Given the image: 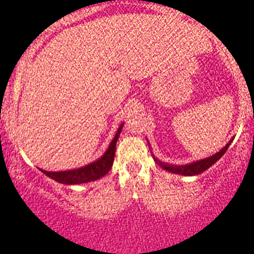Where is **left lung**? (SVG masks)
Here are the masks:
<instances>
[{
  "label": "left lung",
  "instance_id": "1",
  "mask_svg": "<svg viewBox=\"0 0 254 254\" xmlns=\"http://www.w3.org/2000/svg\"><path fill=\"white\" fill-rule=\"evenodd\" d=\"M231 142H232V140H230V141L226 143V146H225L224 148H221L219 152L215 153V155L210 156V157H207V158H204V160L196 161V162L189 163V165L177 166V165H170V163H165V162H162V161L157 160V158H155V157H153V160H155V162L157 163L158 166H161L163 170L168 171V172L176 173V175H182V176L200 175V173H203L204 171L207 170V168L211 167V166L214 165L216 161H219L220 158L224 156V153L226 152L227 148H229V146L231 145ZM148 146H150V143H148Z\"/></svg>",
  "mask_w": 254,
  "mask_h": 254
}]
</instances>
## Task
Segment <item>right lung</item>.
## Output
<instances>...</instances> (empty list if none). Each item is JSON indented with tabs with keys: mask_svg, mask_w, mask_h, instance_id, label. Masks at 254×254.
<instances>
[{
	"mask_svg": "<svg viewBox=\"0 0 254 254\" xmlns=\"http://www.w3.org/2000/svg\"><path fill=\"white\" fill-rule=\"evenodd\" d=\"M122 124L118 129L117 134H115L114 139L112 140L111 145H109L108 150L104 152V155L101 158H98L94 162L89 163V165L84 166V167L77 168V170L71 171H61V172H48V171L40 170L45 176L50 177L54 181L59 182L63 184H81V183H88V182L97 181V179L102 178L111 171L113 166V161H114L115 156V146H117L118 137H119L120 132L123 129Z\"/></svg>",
	"mask_w": 254,
	"mask_h": 254,
	"instance_id": "add662e5",
	"label": "right lung"
}]
</instances>
